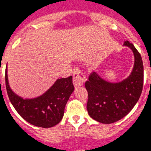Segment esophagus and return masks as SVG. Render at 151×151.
I'll return each instance as SVG.
<instances>
[{"mask_svg":"<svg viewBox=\"0 0 151 151\" xmlns=\"http://www.w3.org/2000/svg\"><path fill=\"white\" fill-rule=\"evenodd\" d=\"M85 75L80 70H76L73 73V83L75 87H81L85 81Z\"/></svg>","mask_w":151,"mask_h":151,"instance_id":"obj_1","label":"esophagus"}]
</instances>
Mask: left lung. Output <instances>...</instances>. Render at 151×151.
I'll return each instance as SVG.
<instances>
[{
	"instance_id": "obj_1",
	"label": "left lung",
	"mask_w": 151,
	"mask_h": 151,
	"mask_svg": "<svg viewBox=\"0 0 151 151\" xmlns=\"http://www.w3.org/2000/svg\"><path fill=\"white\" fill-rule=\"evenodd\" d=\"M124 46L134 53V64L128 78L111 83L92 72L86 81L88 93L87 109L91 117L102 124H112L124 117L140 97L144 83V65L140 53L128 40Z\"/></svg>"
}]
</instances>
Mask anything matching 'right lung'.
Wrapping results in <instances>:
<instances>
[{
  "mask_svg": "<svg viewBox=\"0 0 151 151\" xmlns=\"http://www.w3.org/2000/svg\"><path fill=\"white\" fill-rule=\"evenodd\" d=\"M5 83L7 95L12 105L25 121L32 125L49 128L60 123L64 114L66 104L74 87L72 76L60 78L44 93L32 99H24L11 89L5 71Z\"/></svg>",
  "mask_w": 151,
  "mask_h": 151,
  "instance_id": "add662e5",
  "label": "right lung"
}]
</instances>
